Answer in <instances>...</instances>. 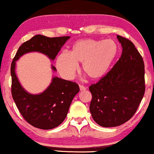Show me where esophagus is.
Masks as SVG:
<instances>
[{
    "label": "esophagus",
    "mask_w": 154,
    "mask_h": 154,
    "mask_svg": "<svg viewBox=\"0 0 154 154\" xmlns=\"http://www.w3.org/2000/svg\"><path fill=\"white\" fill-rule=\"evenodd\" d=\"M80 89L81 91H85L86 90V88L85 86H82V85H80Z\"/></svg>",
    "instance_id": "34e87169"
}]
</instances>
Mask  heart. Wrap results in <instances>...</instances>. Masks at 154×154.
Wrapping results in <instances>:
<instances>
[{
	"label": "heart",
	"instance_id": "obj_1",
	"mask_svg": "<svg viewBox=\"0 0 154 154\" xmlns=\"http://www.w3.org/2000/svg\"><path fill=\"white\" fill-rule=\"evenodd\" d=\"M118 46L112 39L96 40L92 38L76 42L69 54L62 52L56 59V68L66 80H72L77 72L78 63L82 70L92 80L105 75L116 59Z\"/></svg>",
	"mask_w": 154,
	"mask_h": 154
}]
</instances>
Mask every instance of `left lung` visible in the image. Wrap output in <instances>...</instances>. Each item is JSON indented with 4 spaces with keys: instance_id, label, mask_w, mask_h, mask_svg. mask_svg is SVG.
Listing matches in <instances>:
<instances>
[{
    "instance_id": "obj_1",
    "label": "left lung",
    "mask_w": 154,
    "mask_h": 154,
    "mask_svg": "<svg viewBox=\"0 0 154 154\" xmlns=\"http://www.w3.org/2000/svg\"><path fill=\"white\" fill-rule=\"evenodd\" d=\"M123 50L112 69L89 87L90 112L103 127L124 124L136 112L146 90L143 59L130 40L117 36Z\"/></svg>"
}]
</instances>
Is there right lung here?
Instances as JSON below:
<instances>
[{
	"mask_svg": "<svg viewBox=\"0 0 154 154\" xmlns=\"http://www.w3.org/2000/svg\"><path fill=\"white\" fill-rule=\"evenodd\" d=\"M69 38L70 36L50 38L36 35L19 47L11 63L12 98L24 119L36 128L51 129L61 124L80 88L76 82L55 77L48 88L41 94H29L20 85L15 73L16 61L22 55L30 52H41L53 60ZM52 69L56 71L52 65Z\"/></svg>",
	"mask_w": 154,
	"mask_h": 154,
	"instance_id": "right-lung-1",
	"label": "right lung"
}]
</instances>
